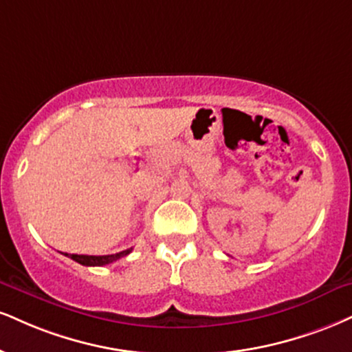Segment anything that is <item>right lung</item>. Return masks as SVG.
Wrapping results in <instances>:
<instances>
[{"label":"right lung","mask_w":352,"mask_h":352,"mask_svg":"<svg viewBox=\"0 0 352 352\" xmlns=\"http://www.w3.org/2000/svg\"><path fill=\"white\" fill-rule=\"evenodd\" d=\"M133 251V249H126V251L118 252V254H108V256H85V254H67L63 252V256L70 257L78 264L87 265V267H95V265H107L111 264V262L121 259V257L128 256V254Z\"/></svg>","instance_id":"obj_1"}]
</instances>
